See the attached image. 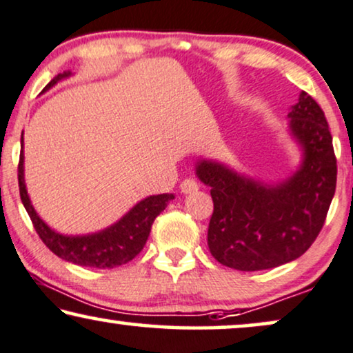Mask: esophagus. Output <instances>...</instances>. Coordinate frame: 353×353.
Here are the masks:
<instances>
[{"mask_svg":"<svg viewBox=\"0 0 353 353\" xmlns=\"http://www.w3.org/2000/svg\"><path fill=\"white\" fill-rule=\"evenodd\" d=\"M196 190H199V182L194 181V179L182 181V184H181L182 194H195Z\"/></svg>","mask_w":353,"mask_h":353,"instance_id":"esophagus-1","label":"esophagus"}]
</instances>
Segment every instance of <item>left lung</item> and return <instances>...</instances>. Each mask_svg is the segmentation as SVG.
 I'll use <instances>...</instances> for the list:
<instances>
[{"mask_svg": "<svg viewBox=\"0 0 353 353\" xmlns=\"http://www.w3.org/2000/svg\"><path fill=\"white\" fill-rule=\"evenodd\" d=\"M288 117L302 159L283 181L263 182L216 159L195 163L196 177L211 187L208 247L221 265L239 271L285 265L302 256L321 231L337 176L330 125L305 92Z\"/></svg>", "mask_w": 353, "mask_h": 353, "instance_id": "8db88e82", "label": "left lung"}]
</instances>
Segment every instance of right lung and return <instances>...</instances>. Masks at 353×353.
Returning a JSON list of instances; mask_svg holds the SVG:
<instances>
[{
    "mask_svg": "<svg viewBox=\"0 0 353 353\" xmlns=\"http://www.w3.org/2000/svg\"><path fill=\"white\" fill-rule=\"evenodd\" d=\"M70 75L72 74L69 70L58 74L43 88V93L48 92L58 82L70 77ZM17 171L19 190H21L23 208L29 213L35 231L45 245L54 255H58L65 261L79 266L98 268V270H111V268L125 265V263L134 260L142 252V248L148 241L154 218L174 199V194L150 195L147 199L140 200L139 203H135L114 224L108 225L101 231L69 236V234H61L54 231L53 228H50L32 205L26 185V176H23V130L21 137V159H19Z\"/></svg>",
    "mask_w": 353,
    "mask_h": 353,
    "instance_id": "1",
    "label": "right lung"
}]
</instances>
